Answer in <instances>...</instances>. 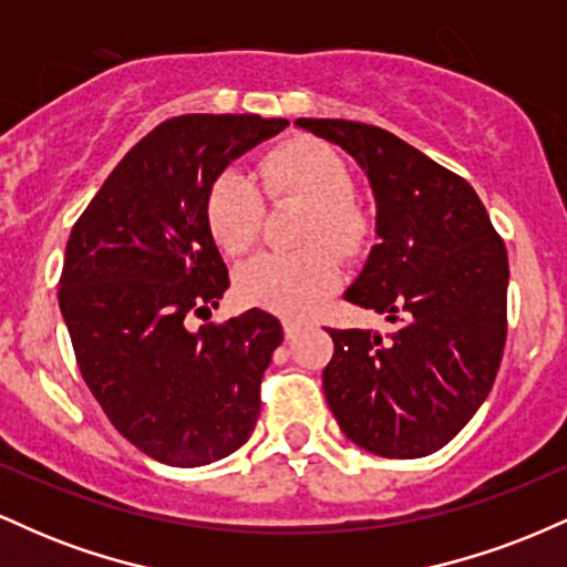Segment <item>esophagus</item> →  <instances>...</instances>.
<instances>
[{"mask_svg":"<svg viewBox=\"0 0 567 567\" xmlns=\"http://www.w3.org/2000/svg\"><path fill=\"white\" fill-rule=\"evenodd\" d=\"M282 328H285V338H290V341L301 333V322L298 320H282Z\"/></svg>","mask_w":567,"mask_h":567,"instance_id":"esophagus-1","label":"esophagus"}]
</instances>
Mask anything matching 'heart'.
Returning <instances> with one entry per match:
<instances>
[{
    "instance_id": "obj_1",
    "label": "heart",
    "mask_w": 567,
    "mask_h": 567,
    "mask_svg": "<svg viewBox=\"0 0 567 567\" xmlns=\"http://www.w3.org/2000/svg\"><path fill=\"white\" fill-rule=\"evenodd\" d=\"M258 183L269 199L306 202L298 252H264L237 275V292L247 303L282 315H301L328 296L341 279V256L368 245L373 224L351 192L347 162L328 143L292 138L258 162ZM261 187V188H262ZM260 188V189H261ZM243 171H224L207 188L205 220L213 239L229 256H245L264 224V195Z\"/></svg>"
}]
</instances>
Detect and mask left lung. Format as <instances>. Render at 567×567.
Wrapping results in <instances>:
<instances>
[{
  "label": "left lung",
  "mask_w": 567,
  "mask_h": 567,
  "mask_svg": "<svg viewBox=\"0 0 567 567\" xmlns=\"http://www.w3.org/2000/svg\"><path fill=\"white\" fill-rule=\"evenodd\" d=\"M360 162L379 239L349 303L375 309L394 333L336 330L324 400L354 445L421 458L447 445L483 405L506 343L509 258L477 192L375 125L298 120Z\"/></svg>",
  "instance_id": "1"
}]
</instances>
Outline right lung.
Segmentation results:
<instances>
[{
    "label": "right lung",
    "instance_id": "1",
    "mask_svg": "<svg viewBox=\"0 0 567 567\" xmlns=\"http://www.w3.org/2000/svg\"><path fill=\"white\" fill-rule=\"evenodd\" d=\"M288 125L258 114H184L135 143L76 218L58 303L84 383L116 432L167 466L243 447L282 324L250 309L188 330L229 288L205 220L234 157ZM205 320V317H202Z\"/></svg>",
    "mask_w": 567,
    "mask_h": 567
}]
</instances>
